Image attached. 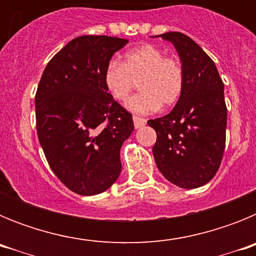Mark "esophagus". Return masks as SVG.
Returning <instances> with one entry per match:
<instances>
[{
	"mask_svg": "<svg viewBox=\"0 0 256 256\" xmlns=\"http://www.w3.org/2000/svg\"><path fill=\"white\" fill-rule=\"evenodd\" d=\"M133 123H134L136 130H138V128H141V126H144L146 124V119L140 116H133Z\"/></svg>",
	"mask_w": 256,
	"mask_h": 256,
	"instance_id": "esophagus-1",
	"label": "esophagus"
}]
</instances>
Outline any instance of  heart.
<instances>
[{"label": "heart", "mask_w": 256, "mask_h": 256, "mask_svg": "<svg viewBox=\"0 0 256 256\" xmlns=\"http://www.w3.org/2000/svg\"><path fill=\"white\" fill-rule=\"evenodd\" d=\"M140 80L141 94L132 97L126 108L148 114L156 108H168L180 100L184 86L182 62L176 56H165L155 44H144L126 51L123 61L112 60L104 73L108 92L119 102H126Z\"/></svg>", "instance_id": "obj_1"}]
</instances>
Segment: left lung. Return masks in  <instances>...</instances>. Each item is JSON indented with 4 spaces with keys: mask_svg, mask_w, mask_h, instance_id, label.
<instances>
[{
    "mask_svg": "<svg viewBox=\"0 0 256 256\" xmlns=\"http://www.w3.org/2000/svg\"><path fill=\"white\" fill-rule=\"evenodd\" d=\"M177 50L184 72L180 100L169 114L148 122L156 130V166L180 188H198L216 176L226 146L224 84L214 61L180 32L155 36Z\"/></svg>",
    "mask_w": 256,
    "mask_h": 256,
    "instance_id": "left-lung-1",
    "label": "left lung"
}]
</instances>
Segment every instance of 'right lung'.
I'll return each instance as SVG.
<instances>
[{"instance_id":"add662e5","label":"right lung","mask_w":256,"mask_h":256,"mask_svg":"<svg viewBox=\"0 0 256 256\" xmlns=\"http://www.w3.org/2000/svg\"><path fill=\"white\" fill-rule=\"evenodd\" d=\"M126 44L108 36L74 38L50 60L38 84V140L52 172L78 195L106 191L122 172V144L134 126L106 90L104 73Z\"/></svg>"}]
</instances>
